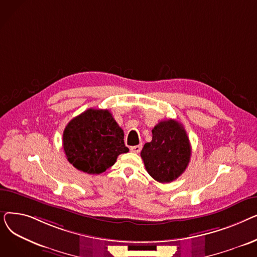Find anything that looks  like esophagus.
Segmentation results:
<instances>
[{
    "instance_id": "esophagus-1",
    "label": "esophagus",
    "mask_w": 257,
    "mask_h": 257,
    "mask_svg": "<svg viewBox=\"0 0 257 257\" xmlns=\"http://www.w3.org/2000/svg\"><path fill=\"white\" fill-rule=\"evenodd\" d=\"M142 150V145H138V146H132L130 147V151L133 153H140Z\"/></svg>"
}]
</instances>
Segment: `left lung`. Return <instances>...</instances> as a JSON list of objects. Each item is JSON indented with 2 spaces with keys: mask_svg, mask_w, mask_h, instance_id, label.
Here are the masks:
<instances>
[{
  "mask_svg": "<svg viewBox=\"0 0 257 257\" xmlns=\"http://www.w3.org/2000/svg\"><path fill=\"white\" fill-rule=\"evenodd\" d=\"M191 154L186 131L175 119L159 121L152 130V141L141 152L147 172L160 183L177 179L187 168Z\"/></svg>",
  "mask_w": 257,
  "mask_h": 257,
  "instance_id": "1",
  "label": "left lung"
}]
</instances>
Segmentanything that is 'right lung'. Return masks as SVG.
I'll list each match as a JSON object with an SVG mask.
<instances>
[{
  "label": "right lung",
  "mask_w": 257,
  "mask_h": 257,
  "mask_svg": "<svg viewBox=\"0 0 257 257\" xmlns=\"http://www.w3.org/2000/svg\"><path fill=\"white\" fill-rule=\"evenodd\" d=\"M63 149L69 163L87 174H101L127 153L124 131L107 109H89L70 120L63 131Z\"/></svg>",
  "instance_id": "right-lung-1"
}]
</instances>
